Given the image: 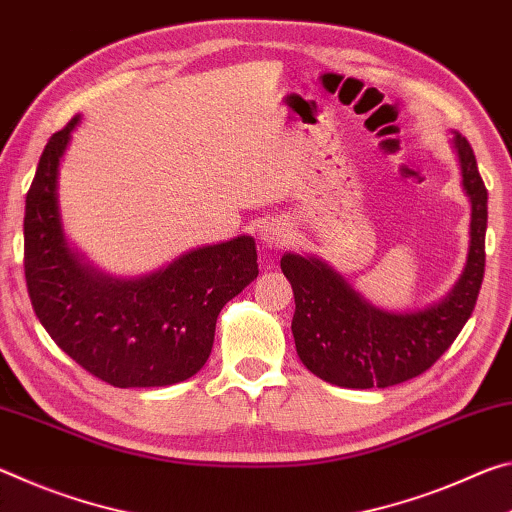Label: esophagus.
Instances as JSON below:
<instances>
[{
	"instance_id": "1",
	"label": "esophagus",
	"mask_w": 512,
	"mask_h": 512,
	"mask_svg": "<svg viewBox=\"0 0 512 512\" xmlns=\"http://www.w3.org/2000/svg\"><path fill=\"white\" fill-rule=\"evenodd\" d=\"M290 240V231L283 222H267L261 229V242L267 249H281Z\"/></svg>"
}]
</instances>
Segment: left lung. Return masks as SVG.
Listing matches in <instances>:
<instances>
[{"instance_id":"1","label":"left lung","mask_w":512,"mask_h":512,"mask_svg":"<svg viewBox=\"0 0 512 512\" xmlns=\"http://www.w3.org/2000/svg\"><path fill=\"white\" fill-rule=\"evenodd\" d=\"M463 188L472 201L465 272L447 299L420 313H383L360 299L317 258L286 254L281 270L295 292L297 354L308 370L340 388H388L424 374L472 315L485 272L488 190L467 138L454 136Z\"/></svg>"}]
</instances>
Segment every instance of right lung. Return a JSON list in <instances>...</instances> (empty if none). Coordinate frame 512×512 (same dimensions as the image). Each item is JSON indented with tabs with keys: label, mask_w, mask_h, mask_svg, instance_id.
Masks as SVG:
<instances>
[{
	"label": "right lung",
	"mask_w": 512,
	"mask_h": 512,
	"mask_svg": "<svg viewBox=\"0 0 512 512\" xmlns=\"http://www.w3.org/2000/svg\"><path fill=\"white\" fill-rule=\"evenodd\" d=\"M79 117L40 156L24 208V279L33 311L74 363L115 388L190 379L211 356L217 315L258 276L247 236L201 247L165 270L117 281L79 263L58 220L56 177Z\"/></svg>",
	"instance_id": "1"
}]
</instances>
